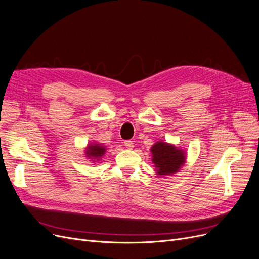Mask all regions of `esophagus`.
Returning a JSON list of instances; mask_svg holds the SVG:
<instances>
[{
    "label": "esophagus",
    "instance_id": "1",
    "mask_svg": "<svg viewBox=\"0 0 259 259\" xmlns=\"http://www.w3.org/2000/svg\"><path fill=\"white\" fill-rule=\"evenodd\" d=\"M124 146L126 147L127 149H133V147H134V143H133L132 140H125Z\"/></svg>",
    "mask_w": 259,
    "mask_h": 259
}]
</instances>
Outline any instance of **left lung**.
<instances>
[{
	"label": "left lung",
	"instance_id": "obj_1",
	"mask_svg": "<svg viewBox=\"0 0 259 259\" xmlns=\"http://www.w3.org/2000/svg\"><path fill=\"white\" fill-rule=\"evenodd\" d=\"M152 162L158 175H171L185 163V153L183 150L163 142H158L151 148Z\"/></svg>",
	"mask_w": 259,
	"mask_h": 259
}]
</instances>
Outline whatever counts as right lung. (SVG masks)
Instances as JSON below:
<instances>
[{"instance_id": "1", "label": "right lung", "mask_w": 259, "mask_h": 259, "mask_svg": "<svg viewBox=\"0 0 259 259\" xmlns=\"http://www.w3.org/2000/svg\"><path fill=\"white\" fill-rule=\"evenodd\" d=\"M106 152V148L100 146L99 144H95V145H91L88 147V150H86V155L88 158H91L93 160H98L99 158H101Z\"/></svg>"}]
</instances>
